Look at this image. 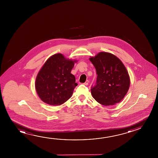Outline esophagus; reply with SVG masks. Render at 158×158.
<instances>
[{
    "label": "esophagus",
    "mask_w": 158,
    "mask_h": 158,
    "mask_svg": "<svg viewBox=\"0 0 158 158\" xmlns=\"http://www.w3.org/2000/svg\"><path fill=\"white\" fill-rule=\"evenodd\" d=\"M89 83V81H88V80H86L85 83H84V84L85 85H88V84Z\"/></svg>",
    "instance_id": "obj_1"
}]
</instances>
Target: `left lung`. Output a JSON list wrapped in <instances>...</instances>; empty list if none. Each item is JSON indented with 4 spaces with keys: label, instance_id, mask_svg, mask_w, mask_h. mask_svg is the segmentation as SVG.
I'll return each instance as SVG.
<instances>
[{
    "label": "left lung",
    "instance_id": "left-lung-1",
    "mask_svg": "<svg viewBox=\"0 0 158 158\" xmlns=\"http://www.w3.org/2000/svg\"><path fill=\"white\" fill-rule=\"evenodd\" d=\"M89 60L98 74L96 84L91 89L94 98L104 106L119 102L130 86L129 75L123 63L109 52H100Z\"/></svg>",
    "mask_w": 158,
    "mask_h": 158
}]
</instances>
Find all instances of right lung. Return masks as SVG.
Instances as JSON below:
<instances>
[{
  "mask_svg": "<svg viewBox=\"0 0 158 158\" xmlns=\"http://www.w3.org/2000/svg\"><path fill=\"white\" fill-rule=\"evenodd\" d=\"M76 60L67 59L61 53L53 54L40 70L35 81L39 98L45 103L58 106L71 98L78 84L71 70Z\"/></svg>",
  "mask_w": 158,
  "mask_h": 158,
  "instance_id": "right-lung-1",
  "label": "right lung"
}]
</instances>
